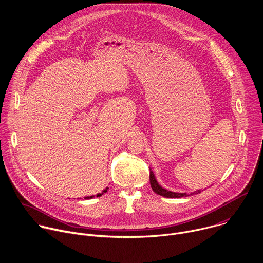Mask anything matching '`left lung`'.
<instances>
[{
  "label": "left lung",
  "mask_w": 263,
  "mask_h": 263,
  "mask_svg": "<svg viewBox=\"0 0 263 263\" xmlns=\"http://www.w3.org/2000/svg\"><path fill=\"white\" fill-rule=\"evenodd\" d=\"M150 184H151V187H152V190L156 193V194H159L161 196H164V197H168V198H179V197H183V196H188L189 194L184 192V193H181V192H173V191H170L165 188H163L162 186H160L157 182V180L155 179V176L153 174L152 171H150ZM200 190H196L194 192H191L190 195L192 194H197L199 193Z\"/></svg>",
  "instance_id": "8db88e82"
}]
</instances>
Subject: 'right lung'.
I'll return each mask as SVG.
<instances>
[{"label":"right lung","mask_w":263,"mask_h":263,"mask_svg":"<svg viewBox=\"0 0 263 263\" xmlns=\"http://www.w3.org/2000/svg\"><path fill=\"white\" fill-rule=\"evenodd\" d=\"M107 190H108V187H107L106 189H104V190L102 191V193H98V194H97V197H98V196H101V195H102V194H104V193H106V192H107ZM92 197H95V195L86 196V197H84V199H90V198H92Z\"/></svg>","instance_id":"add662e5"}]
</instances>
